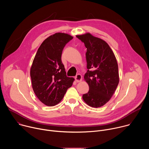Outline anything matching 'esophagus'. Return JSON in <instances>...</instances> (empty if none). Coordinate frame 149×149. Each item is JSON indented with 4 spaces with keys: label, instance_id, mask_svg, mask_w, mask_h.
<instances>
[{
    "label": "esophagus",
    "instance_id": "esophagus-1",
    "mask_svg": "<svg viewBox=\"0 0 149 149\" xmlns=\"http://www.w3.org/2000/svg\"><path fill=\"white\" fill-rule=\"evenodd\" d=\"M75 81L77 82H79L82 81V75L79 74H77L75 77Z\"/></svg>",
    "mask_w": 149,
    "mask_h": 149
}]
</instances>
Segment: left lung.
Masks as SVG:
<instances>
[{
  "mask_svg": "<svg viewBox=\"0 0 149 149\" xmlns=\"http://www.w3.org/2000/svg\"><path fill=\"white\" fill-rule=\"evenodd\" d=\"M76 36L87 48L88 70L84 80L88 84L89 91L82 99L90 107H102L111 99L119 82L115 55L107 42L90 33Z\"/></svg>",
  "mask_w": 149,
  "mask_h": 149,
  "instance_id": "left-lung-1",
  "label": "left lung"
}]
</instances>
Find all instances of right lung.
Segmentation results:
<instances>
[{"instance_id": "add662e5", "label": "right lung", "mask_w": 149, "mask_h": 149, "mask_svg": "<svg viewBox=\"0 0 149 149\" xmlns=\"http://www.w3.org/2000/svg\"><path fill=\"white\" fill-rule=\"evenodd\" d=\"M73 38L65 33H55L45 39L38 48L30 70L32 88L46 105L54 106L72 86L74 78L68 77L61 61L62 50Z\"/></svg>"}]
</instances>
